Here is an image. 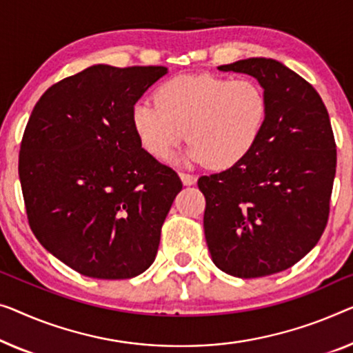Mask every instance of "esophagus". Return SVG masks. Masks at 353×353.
<instances>
[{"label": "esophagus", "instance_id": "1", "mask_svg": "<svg viewBox=\"0 0 353 353\" xmlns=\"http://www.w3.org/2000/svg\"><path fill=\"white\" fill-rule=\"evenodd\" d=\"M179 177H181L183 185H193V183H196V176H193V174H187V172H179Z\"/></svg>", "mask_w": 353, "mask_h": 353}]
</instances>
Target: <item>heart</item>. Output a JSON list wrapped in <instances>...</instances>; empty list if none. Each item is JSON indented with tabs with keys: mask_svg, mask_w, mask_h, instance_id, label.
<instances>
[{
	"mask_svg": "<svg viewBox=\"0 0 353 353\" xmlns=\"http://www.w3.org/2000/svg\"><path fill=\"white\" fill-rule=\"evenodd\" d=\"M266 115V94L256 82L198 74L165 82L155 92V103H136L131 125L155 159L166 160L187 138L183 161L227 170L259 143Z\"/></svg>",
	"mask_w": 353,
	"mask_h": 353,
	"instance_id": "obj_1",
	"label": "heart"
}]
</instances>
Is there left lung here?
<instances>
[{
	"instance_id": "1",
	"label": "left lung",
	"mask_w": 353,
	"mask_h": 353,
	"mask_svg": "<svg viewBox=\"0 0 353 353\" xmlns=\"http://www.w3.org/2000/svg\"><path fill=\"white\" fill-rule=\"evenodd\" d=\"M255 77L268 115L238 165L199 177L204 234L214 265L250 279L281 272L319 243L330 212L336 144L328 110L311 83L271 59L217 68Z\"/></svg>"
}]
</instances>
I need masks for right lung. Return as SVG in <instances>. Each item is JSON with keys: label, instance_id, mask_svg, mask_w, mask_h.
Here are the masks:
<instances>
[{"label": "right lung", "instance_id": "add662e5", "mask_svg": "<svg viewBox=\"0 0 353 353\" xmlns=\"http://www.w3.org/2000/svg\"><path fill=\"white\" fill-rule=\"evenodd\" d=\"M165 66L93 65L39 98L19 155L30 227L46 250L94 279L136 277L155 260L182 182L131 125Z\"/></svg>", "mask_w": 353, "mask_h": 353}]
</instances>
